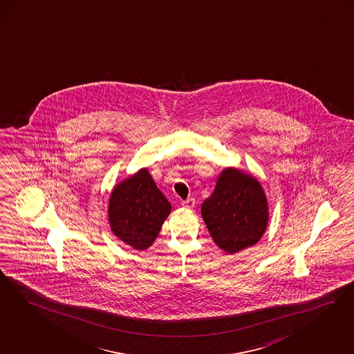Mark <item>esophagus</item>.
<instances>
[{
  "instance_id": "34e87169",
  "label": "esophagus",
  "mask_w": 354,
  "mask_h": 354,
  "mask_svg": "<svg viewBox=\"0 0 354 354\" xmlns=\"http://www.w3.org/2000/svg\"><path fill=\"white\" fill-rule=\"evenodd\" d=\"M182 205H183L184 208L192 209V208L195 207V198H187V200H184L183 203H182Z\"/></svg>"
}]
</instances>
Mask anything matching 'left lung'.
<instances>
[{
    "mask_svg": "<svg viewBox=\"0 0 354 354\" xmlns=\"http://www.w3.org/2000/svg\"><path fill=\"white\" fill-rule=\"evenodd\" d=\"M201 216L216 245L234 254L261 240L269 220L268 201L252 175L227 169L204 200Z\"/></svg>",
    "mask_w": 354,
    "mask_h": 354,
    "instance_id": "left-lung-1",
    "label": "left lung"
}]
</instances>
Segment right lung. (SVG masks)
Listing matches in <instances>:
<instances>
[{
	"mask_svg": "<svg viewBox=\"0 0 354 354\" xmlns=\"http://www.w3.org/2000/svg\"><path fill=\"white\" fill-rule=\"evenodd\" d=\"M169 200L146 169L118 184L109 200V223L114 234L137 250L147 249L170 214Z\"/></svg>",
	"mask_w": 354,
	"mask_h": 354,
	"instance_id": "right-lung-1",
	"label": "right lung"
}]
</instances>
